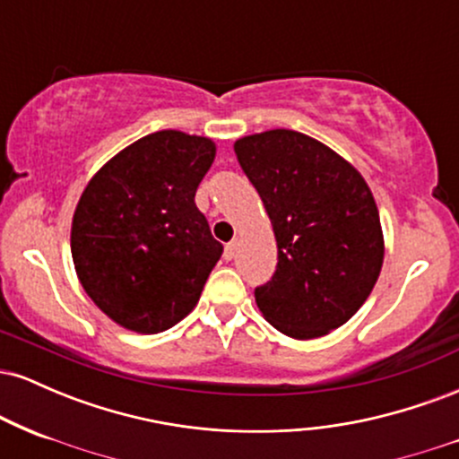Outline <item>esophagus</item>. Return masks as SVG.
<instances>
[{
    "mask_svg": "<svg viewBox=\"0 0 459 459\" xmlns=\"http://www.w3.org/2000/svg\"><path fill=\"white\" fill-rule=\"evenodd\" d=\"M235 252H237V241H229V244H226V247H224V259L226 261L233 259Z\"/></svg>",
    "mask_w": 459,
    "mask_h": 459,
    "instance_id": "1",
    "label": "esophagus"
}]
</instances>
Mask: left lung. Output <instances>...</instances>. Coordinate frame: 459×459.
I'll list each match as a JSON object with an SVG mask.
<instances>
[{
  "label": "left lung",
  "instance_id": "8db88e82",
  "mask_svg": "<svg viewBox=\"0 0 459 459\" xmlns=\"http://www.w3.org/2000/svg\"><path fill=\"white\" fill-rule=\"evenodd\" d=\"M270 215L278 246L272 281L255 289L276 330L315 339L343 325L380 276L384 239L371 189L321 142L273 129L235 142Z\"/></svg>",
  "mask_w": 459,
  "mask_h": 459
}]
</instances>
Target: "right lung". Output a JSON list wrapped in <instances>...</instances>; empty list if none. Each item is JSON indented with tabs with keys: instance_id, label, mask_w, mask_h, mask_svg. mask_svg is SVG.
Instances as JSON below:
<instances>
[{
	"instance_id": "right-lung-1",
	"label": "right lung",
	"mask_w": 459,
	"mask_h": 459,
	"mask_svg": "<svg viewBox=\"0 0 459 459\" xmlns=\"http://www.w3.org/2000/svg\"><path fill=\"white\" fill-rule=\"evenodd\" d=\"M215 144L157 131L109 160L79 198L71 252L92 302L140 334H157L196 307L222 256L194 196Z\"/></svg>"
}]
</instances>
